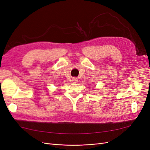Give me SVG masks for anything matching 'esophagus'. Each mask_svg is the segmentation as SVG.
<instances>
[{
    "mask_svg": "<svg viewBox=\"0 0 150 150\" xmlns=\"http://www.w3.org/2000/svg\"><path fill=\"white\" fill-rule=\"evenodd\" d=\"M72 81H73L74 83H76V82L78 81V78H74L73 79H72Z\"/></svg>",
    "mask_w": 150,
    "mask_h": 150,
    "instance_id": "34e87169",
    "label": "esophagus"
}]
</instances>
